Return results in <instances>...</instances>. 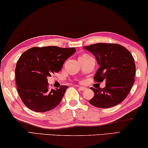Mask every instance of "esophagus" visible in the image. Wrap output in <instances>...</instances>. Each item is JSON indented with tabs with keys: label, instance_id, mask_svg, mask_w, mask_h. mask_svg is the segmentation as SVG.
Listing matches in <instances>:
<instances>
[{
	"label": "esophagus",
	"instance_id": "obj_1",
	"mask_svg": "<svg viewBox=\"0 0 148 148\" xmlns=\"http://www.w3.org/2000/svg\"><path fill=\"white\" fill-rule=\"evenodd\" d=\"M78 88H79V90H81V91H84V90H85L86 89L85 87H83V86H79Z\"/></svg>",
	"mask_w": 148,
	"mask_h": 148
}]
</instances>
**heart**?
Segmentation results:
<instances>
[{"label":"heart","mask_w":148,"mask_h":148,"mask_svg":"<svg viewBox=\"0 0 148 148\" xmlns=\"http://www.w3.org/2000/svg\"><path fill=\"white\" fill-rule=\"evenodd\" d=\"M88 57H90V56L89 54H83L82 56L80 58H88Z\"/></svg>","instance_id":"obj_1"}]
</instances>
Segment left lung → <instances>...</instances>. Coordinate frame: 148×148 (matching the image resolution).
Wrapping results in <instances>:
<instances>
[{
    "instance_id": "8db88e82",
    "label": "left lung",
    "mask_w": 148,
    "mask_h": 148,
    "mask_svg": "<svg viewBox=\"0 0 148 148\" xmlns=\"http://www.w3.org/2000/svg\"><path fill=\"white\" fill-rule=\"evenodd\" d=\"M94 55L100 67L94 81H106V86L91 88L94 96L89 100L100 108L113 107L123 102L134 84L136 65L129 50L118 44L97 43L84 47Z\"/></svg>"
}]
</instances>
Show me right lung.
Instances as JSON below:
<instances>
[{"label":"right lung","mask_w":148,"mask_h":148,"mask_svg":"<svg viewBox=\"0 0 148 148\" xmlns=\"http://www.w3.org/2000/svg\"><path fill=\"white\" fill-rule=\"evenodd\" d=\"M75 52V48L50 46L33 47L21 55L15 68V80L20 98L26 107L45 112L60 103L68 86L50 90L47 78L58 73Z\"/></svg>","instance_id":"right-lung-1"}]
</instances>
